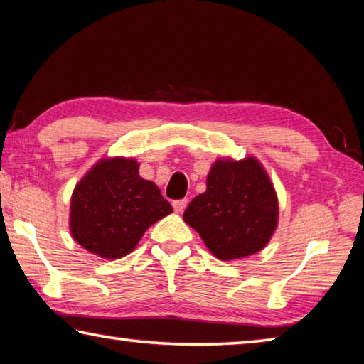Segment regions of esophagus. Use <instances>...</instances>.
Here are the masks:
<instances>
[{
  "label": "esophagus",
  "instance_id": "obj_1",
  "mask_svg": "<svg viewBox=\"0 0 364 364\" xmlns=\"http://www.w3.org/2000/svg\"><path fill=\"white\" fill-rule=\"evenodd\" d=\"M173 208H175V212L176 213H181L184 208H186V205H188V200L186 199H180V200H173Z\"/></svg>",
  "mask_w": 364,
  "mask_h": 364
}]
</instances>
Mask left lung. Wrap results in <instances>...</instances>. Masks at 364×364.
I'll return each mask as SVG.
<instances>
[{"instance_id":"left-lung-1","label":"left lung","mask_w":364,"mask_h":364,"mask_svg":"<svg viewBox=\"0 0 364 364\" xmlns=\"http://www.w3.org/2000/svg\"><path fill=\"white\" fill-rule=\"evenodd\" d=\"M278 196L255 157L218 159L207 175L205 193L196 196L183 218L207 249L230 262L260 252L278 226Z\"/></svg>"}]
</instances>
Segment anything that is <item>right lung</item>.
<instances>
[{
  "instance_id": "1",
  "label": "right lung",
  "mask_w": 364,
  "mask_h": 364,
  "mask_svg": "<svg viewBox=\"0 0 364 364\" xmlns=\"http://www.w3.org/2000/svg\"><path fill=\"white\" fill-rule=\"evenodd\" d=\"M173 212L134 159H101L73 189L72 237L91 254L115 260L136 247L147 228Z\"/></svg>"
}]
</instances>
